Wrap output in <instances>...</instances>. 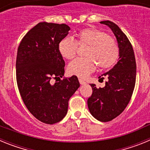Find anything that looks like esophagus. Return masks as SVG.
Returning a JSON list of instances; mask_svg holds the SVG:
<instances>
[{
	"label": "esophagus",
	"instance_id": "34e87169",
	"mask_svg": "<svg viewBox=\"0 0 150 150\" xmlns=\"http://www.w3.org/2000/svg\"><path fill=\"white\" fill-rule=\"evenodd\" d=\"M79 83H80V84L81 85H84V84H86V82L84 81V80H83V79H80V78H79Z\"/></svg>",
	"mask_w": 150,
	"mask_h": 150
}]
</instances>
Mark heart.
<instances>
[{
	"instance_id": "b5f03b06",
	"label": "heart",
	"mask_w": 150,
	"mask_h": 150,
	"mask_svg": "<svg viewBox=\"0 0 150 150\" xmlns=\"http://www.w3.org/2000/svg\"><path fill=\"white\" fill-rule=\"evenodd\" d=\"M76 41L71 37L61 40L58 49L64 59H72L77 52L78 44L88 45L86 57L73 60L67 66L72 75L85 77L98 66L100 69L111 67L120 56V48L116 41L107 33L97 28H85L76 34Z\"/></svg>"
}]
</instances>
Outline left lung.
Returning <instances> with one entry per match:
<instances>
[{"instance_id":"obj_1","label":"left lung","mask_w":150,"mask_h":150,"mask_svg":"<svg viewBox=\"0 0 150 150\" xmlns=\"http://www.w3.org/2000/svg\"><path fill=\"white\" fill-rule=\"evenodd\" d=\"M100 23L110 28L120 48L119 62L104 74L107 78L105 86L98 88L95 84H91L93 91L87 100L91 114L105 122L121 114L129 103L135 86L137 66L133 47L127 36L112 22L107 20Z\"/></svg>"}]
</instances>
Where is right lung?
<instances>
[{
    "mask_svg": "<svg viewBox=\"0 0 150 150\" xmlns=\"http://www.w3.org/2000/svg\"><path fill=\"white\" fill-rule=\"evenodd\" d=\"M70 30L66 24L40 22L24 36L18 47L16 74L18 91L29 112L46 124L63 120L69 99L79 87L76 76L60 79L65 63L58 46Z\"/></svg>",
    "mask_w": 150,
    "mask_h": 150,
    "instance_id": "add662e5",
    "label": "right lung"
}]
</instances>
